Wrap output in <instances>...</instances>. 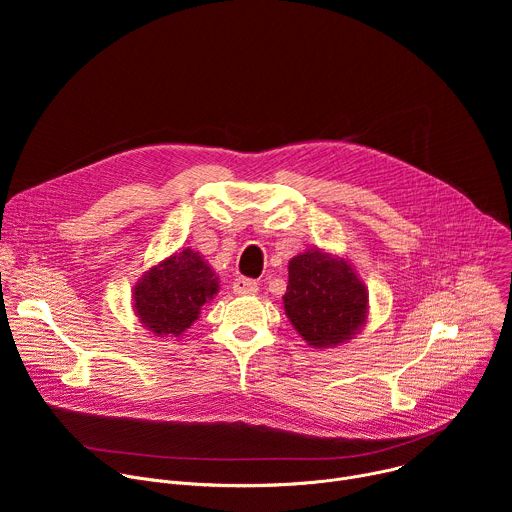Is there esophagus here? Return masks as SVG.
<instances>
[{
    "instance_id": "obj_1",
    "label": "esophagus",
    "mask_w": 512,
    "mask_h": 512,
    "mask_svg": "<svg viewBox=\"0 0 512 512\" xmlns=\"http://www.w3.org/2000/svg\"><path fill=\"white\" fill-rule=\"evenodd\" d=\"M233 291L237 296H255L259 291V285L255 279H247V277H237L233 281Z\"/></svg>"
}]
</instances>
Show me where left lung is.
Here are the masks:
<instances>
[{
	"mask_svg": "<svg viewBox=\"0 0 512 512\" xmlns=\"http://www.w3.org/2000/svg\"><path fill=\"white\" fill-rule=\"evenodd\" d=\"M285 316L312 348L350 342L369 320V291L342 255L320 249L291 257Z\"/></svg>",
	"mask_w": 512,
	"mask_h": 512,
	"instance_id": "8db88e82",
	"label": "left lung"
}]
</instances>
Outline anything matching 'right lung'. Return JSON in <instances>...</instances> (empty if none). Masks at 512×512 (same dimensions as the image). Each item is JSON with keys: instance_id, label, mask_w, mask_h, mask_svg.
I'll use <instances>...</instances> for the list:
<instances>
[{"instance_id": "right-lung-1", "label": "right lung", "mask_w": 512, "mask_h": 512, "mask_svg": "<svg viewBox=\"0 0 512 512\" xmlns=\"http://www.w3.org/2000/svg\"><path fill=\"white\" fill-rule=\"evenodd\" d=\"M216 294L218 275L198 251L186 247L137 279L131 304L139 324L154 336L178 338Z\"/></svg>"}]
</instances>
